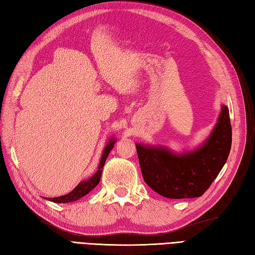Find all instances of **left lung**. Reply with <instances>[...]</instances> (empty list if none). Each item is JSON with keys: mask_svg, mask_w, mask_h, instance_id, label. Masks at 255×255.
<instances>
[{"mask_svg": "<svg viewBox=\"0 0 255 255\" xmlns=\"http://www.w3.org/2000/svg\"><path fill=\"white\" fill-rule=\"evenodd\" d=\"M231 145L230 112L223 106L211 135L192 153L178 156L162 147H135L145 183L166 198L182 199L199 197L208 190L226 162Z\"/></svg>", "mask_w": 255, "mask_h": 255, "instance_id": "left-lung-1", "label": "left lung"}]
</instances>
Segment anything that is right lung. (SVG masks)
<instances>
[{
    "label": "right lung",
    "mask_w": 255,
    "mask_h": 255,
    "mask_svg": "<svg viewBox=\"0 0 255 255\" xmlns=\"http://www.w3.org/2000/svg\"><path fill=\"white\" fill-rule=\"evenodd\" d=\"M114 140H111L106 148H104L103 154H102V157H101V161H100V165L98 167V171L95 173L94 177H91L89 180L87 181H84L81 182L80 184H78L73 191L71 193L67 194V195H63L60 196V197H55V198H49L50 201H54V202H60V204H67V202H71V201H75L77 199H80L83 196L87 195L91 190H94V188L98 185V183L100 182L101 179V173H102V168L104 166V162H106L108 156L111 152V149L114 147Z\"/></svg>",
    "instance_id": "right-lung-1"
}]
</instances>
